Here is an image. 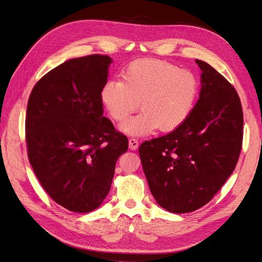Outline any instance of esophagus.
I'll use <instances>...</instances> for the list:
<instances>
[{
    "mask_svg": "<svg viewBox=\"0 0 262 262\" xmlns=\"http://www.w3.org/2000/svg\"><path fill=\"white\" fill-rule=\"evenodd\" d=\"M129 147L130 149H137L139 147V140L138 139H130L129 140Z\"/></svg>",
    "mask_w": 262,
    "mask_h": 262,
    "instance_id": "1",
    "label": "esophagus"
}]
</instances>
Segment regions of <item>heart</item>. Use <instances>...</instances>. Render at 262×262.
I'll use <instances>...</instances> for the list:
<instances>
[{
  "label": "heart",
  "mask_w": 262,
  "mask_h": 262,
  "mask_svg": "<svg viewBox=\"0 0 262 262\" xmlns=\"http://www.w3.org/2000/svg\"><path fill=\"white\" fill-rule=\"evenodd\" d=\"M200 84L190 70L157 59L131 62L121 80H110L101 89L102 104L114 120L123 122L141 108L143 113L130 119L122 130L145 136L155 129L170 132L185 123L199 96Z\"/></svg>",
  "instance_id": "heart-1"
}]
</instances>
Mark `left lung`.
Wrapping results in <instances>:
<instances>
[{"instance_id":"obj_1","label":"left lung","mask_w":262,"mask_h":262,"mask_svg":"<svg viewBox=\"0 0 262 262\" xmlns=\"http://www.w3.org/2000/svg\"><path fill=\"white\" fill-rule=\"evenodd\" d=\"M201 92L179 128L139 147L150 192L162 208L189 213L212 200L232 175L243 144L244 115L234 86L207 62Z\"/></svg>"}]
</instances>
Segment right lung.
<instances>
[{
    "label": "right lung",
    "instance_id": "obj_1",
    "mask_svg": "<svg viewBox=\"0 0 262 262\" xmlns=\"http://www.w3.org/2000/svg\"><path fill=\"white\" fill-rule=\"evenodd\" d=\"M113 59L66 61L34 86L26 114L29 163L51 199L72 212L97 209L112 187L128 138L102 116L101 89Z\"/></svg>",
    "mask_w": 262,
    "mask_h": 262
}]
</instances>
